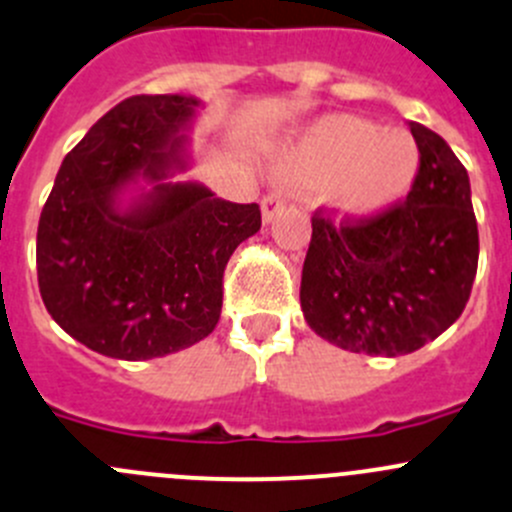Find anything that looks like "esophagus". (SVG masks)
<instances>
[{"instance_id":"esophagus-1","label":"esophagus","mask_w":512,"mask_h":512,"mask_svg":"<svg viewBox=\"0 0 512 512\" xmlns=\"http://www.w3.org/2000/svg\"><path fill=\"white\" fill-rule=\"evenodd\" d=\"M282 207H285V202H282L280 197H277V195H267L265 200H262V220L272 222L277 215H280Z\"/></svg>"}]
</instances>
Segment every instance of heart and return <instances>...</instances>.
Here are the masks:
<instances>
[{
    "label": "heart",
    "mask_w": 512,
    "mask_h": 512,
    "mask_svg": "<svg viewBox=\"0 0 512 512\" xmlns=\"http://www.w3.org/2000/svg\"><path fill=\"white\" fill-rule=\"evenodd\" d=\"M280 180L315 190L347 220H370L408 197L420 172L418 142L405 130L352 114L317 119L280 150Z\"/></svg>",
    "instance_id": "1"
}]
</instances>
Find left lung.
<instances>
[{"mask_svg": "<svg viewBox=\"0 0 512 512\" xmlns=\"http://www.w3.org/2000/svg\"><path fill=\"white\" fill-rule=\"evenodd\" d=\"M410 132L420 172L403 205L357 225L312 217L302 315L342 350H420L463 315L473 290L480 242L468 170L433 130L410 122Z\"/></svg>", "mask_w": 512, "mask_h": 512, "instance_id": "left-lung-1", "label": "left lung"}]
</instances>
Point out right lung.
<instances>
[{
  "label": "right lung",
  "mask_w": 512,
  "mask_h": 512,
  "mask_svg": "<svg viewBox=\"0 0 512 512\" xmlns=\"http://www.w3.org/2000/svg\"><path fill=\"white\" fill-rule=\"evenodd\" d=\"M200 109L190 94L124 99L59 167L39 217V292L52 320L99 355L152 360L205 340L227 260L260 230L255 202L175 180Z\"/></svg>",
  "instance_id": "add662e5"
}]
</instances>
